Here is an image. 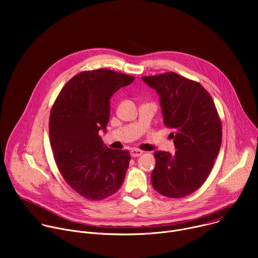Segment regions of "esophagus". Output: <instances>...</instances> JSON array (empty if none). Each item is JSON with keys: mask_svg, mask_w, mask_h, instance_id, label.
I'll use <instances>...</instances> for the list:
<instances>
[{"mask_svg": "<svg viewBox=\"0 0 258 258\" xmlns=\"http://www.w3.org/2000/svg\"><path fill=\"white\" fill-rule=\"evenodd\" d=\"M143 154V151L140 149H132L131 150V156L132 157H139Z\"/></svg>", "mask_w": 258, "mask_h": 258, "instance_id": "obj_1", "label": "esophagus"}]
</instances>
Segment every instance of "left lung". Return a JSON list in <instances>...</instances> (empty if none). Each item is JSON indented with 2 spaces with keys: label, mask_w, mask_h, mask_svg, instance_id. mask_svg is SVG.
Returning <instances> with one entry per match:
<instances>
[{
  "label": "left lung",
  "mask_w": 258,
  "mask_h": 258,
  "mask_svg": "<svg viewBox=\"0 0 258 258\" xmlns=\"http://www.w3.org/2000/svg\"><path fill=\"white\" fill-rule=\"evenodd\" d=\"M156 90L164 124L172 128L175 153L155 151L153 188L169 198L197 191L208 177L222 145V122L209 93L175 72L143 77Z\"/></svg>",
  "instance_id": "8db88e82"
}]
</instances>
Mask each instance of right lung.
Segmentation results:
<instances>
[{
    "label": "right lung",
    "instance_id": "1",
    "mask_svg": "<svg viewBox=\"0 0 258 258\" xmlns=\"http://www.w3.org/2000/svg\"><path fill=\"white\" fill-rule=\"evenodd\" d=\"M134 77L100 68L73 77L61 90L49 122L54 159L63 178L81 196L102 200L116 193L130 165V152L110 149L106 132L110 98Z\"/></svg>",
    "mask_w": 258,
    "mask_h": 258
}]
</instances>
